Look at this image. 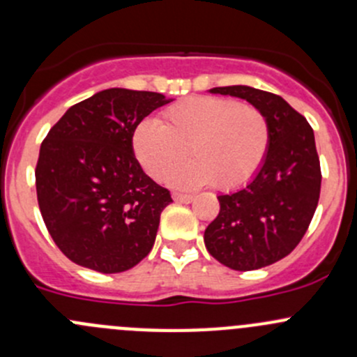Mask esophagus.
<instances>
[{
  "label": "esophagus",
  "mask_w": 357,
  "mask_h": 357,
  "mask_svg": "<svg viewBox=\"0 0 357 357\" xmlns=\"http://www.w3.org/2000/svg\"><path fill=\"white\" fill-rule=\"evenodd\" d=\"M172 199H174L176 202H181V204H190V202H193V195H186V193L174 192L172 193Z\"/></svg>",
  "instance_id": "1"
}]
</instances>
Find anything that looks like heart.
<instances>
[{"label": "heart", "mask_w": 357, "mask_h": 357, "mask_svg": "<svg viewBox=\"0 0 357 357\" xmlns=\"http://www.w3.org/2000/svg\"><path fill=\"white\" fill-rule=\"evenodd\" d=\"M269 142L268 117L257 107L221 96H190L167 107L162 124L139 122L132 152L153 179H164L188 153L192 162L169 176L178 188L212 183L219 190H235L257 174Z\"/></svg>", "instance_id": "1"}]
</instances>
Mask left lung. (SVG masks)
<instances>
[{"label":"left lung","instance_id":"left-lung-1","mask_svg":"<svg viewBox=\"0 0 357 357\" xmlns=\"http://www.w3.org/2000/svg\"><path fill=\"white\" fill-rule=\"evenodd\" d=\"M247 100L268 117V155L243 188L219 195V214L204 233L208 254L235 271H252L287 257L307 231L321 190L314 132L282 96L250 86L212 88Z\"/></svg>","mask_w":357,"mask_h":357}]
</instances>
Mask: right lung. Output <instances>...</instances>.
<instances>
[{"label":"right lung","mask_w":357,"mask_h":357,"mask_svg":"<svg viewBox=\"0 0 357 357\" xmlns=\"http://www.w3.org/2000/svg\"><path fill=\"white\" fill-rule=\"evenodd\" d=\"M172 102L160 93L110 88L70 107L50 129L36 165L43 221L72 262L122 273L155 243L169 190L132 152L136 126Z\"/></svg>","instance_id":"add662e5"}]
</instances>
